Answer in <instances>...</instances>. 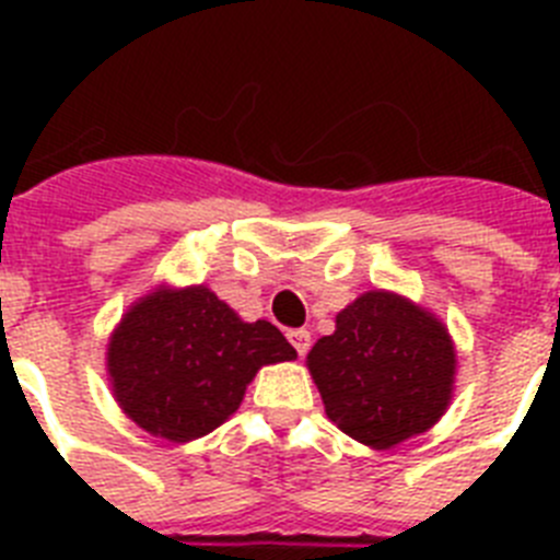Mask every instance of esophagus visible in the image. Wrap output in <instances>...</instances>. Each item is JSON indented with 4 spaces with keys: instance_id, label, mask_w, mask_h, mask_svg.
I'll list each match as a JSON object with an SVG mask.
<instances>
[{
    "instance_id": "esophagus-1",
    "label": "esophagus",
    "mask_w": 560,
    "mask_h": 560,
    "mask_svg": "<svg viewBox=\"0 0 560 560\" xmlns=\"http://www.w3.org/2000/svg\"><path fill=\"white\" fill-rule=\"evenodd\" d=\"M289 341L294 345L296 353L305 355V353H308V348H311V334L305 328H294V330H289Z\"/></svg>"
}]
</instances>
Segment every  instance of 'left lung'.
I'll list each match as a JSON object with an SVG mask.
<instances>
[{
  "label": "left lung",
  "instance_id": "left-lung-1",
  "mask_svg": "<svg viewBox=\"0 0 560 560\" xmlns=\"http://www.w3.org/2000/svg\"><path fill=\"white\" fill-rule=\"evenodd\" d=\"M308 370L341 432L389 448L427 432L448 407L454 348L427 311L389 291H368L311 348Z\"/></svg>",
  "mask_w": 560,
  "mask_h": 560
}]
</instances>
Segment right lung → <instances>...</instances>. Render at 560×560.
Listing matches in <instances>:
<instances>
[{"mask_svg":"<svg viewBox=\"0 0 560 560\" xmlns=\"http://www.w3.org/2000/svg\"><path fill=\"white\" fill-rule=\"evenodd\" d=\"M291 348L266 319L241 323L205 285L156 291L114 330L108 373L133 423L187 443L224 423L264 364L291 361Z\"/></svg>","mask_w":560,"mask_h":560,"instance_id":"right-lung-1","label":"right lung"}]
</instances>
